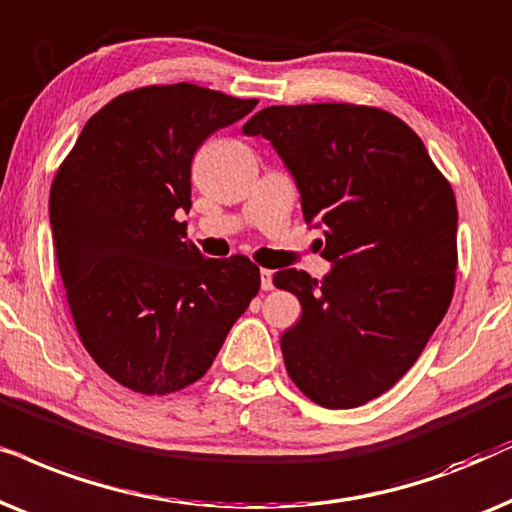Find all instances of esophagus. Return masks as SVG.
<instances>
[{
  "instance_id": "obj_1",
  "label": "esophagus",
  "mask_w": 512,
  "mask_h": 512,
  "mask_svg": "<svg viewBox=\"0 0 512 512\" xmlns=\"http://www.w3.org/2000/svg\"><path fill=\"white\" fill-rule=\"evenodd\" d=\"M260 278H262V290H274V271L262 269Z\"/></svg>"
}]
</instances>
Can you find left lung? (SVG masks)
<instances>
[{
    "instance_id": "left-lung-1",
    "label": "left lung",
    "mask_w": 512,
    "mask_h": 512,
    "mask_svg": "<svg viewBox=\"0 0 512 512\" xmlns=\"http://www.w3.org/2000/svg\"><path fill=\"white\" fill-rule=\"evenodd\" d=\"M295 177L330 274L283 269L302 318L283 332L285 370L313 403H370L417 363L456 278V199L424 142L391 112L346 102L264 107L243 126Z\"/></svg>"
}]
</instances>
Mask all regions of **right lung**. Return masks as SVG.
<instances>
[{
	"label": "right lung",
	"instance_id": "add662e5",
	"mask_svg": "<svg viewBox=\"0 0 512 512\" xmlns=\"http://www.w3.org/2000/svg\"><path fill=\"white\" fill-rule=\"evenodd\" d=\"M255 105L194 84L135 88L86 121L53 177V243L81 344L135 393L201 379L260 290L248 257L206 260L177 222L192 208L196 149Z\"/></svg>",
	"mask_w": 512,
	"mask_h": 512
}]
</instances>
